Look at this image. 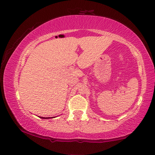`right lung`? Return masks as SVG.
Instances as JSON below:
<instances>
[{"label":"right lung","mask_w":155,"mask_h":155,"mask_svg":"<svg viewBox=\"0 0 155 155\" xmlns=\"http://www.w3.org/2000/svg\"><path fill=\"white\" fill-rule=\"evenodd\" d=\"M41 117V118H42V119H49V118H52V117Z\"/></svg>","instance_id":"add662e5"}]
</instances>
